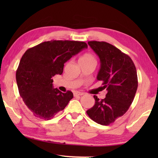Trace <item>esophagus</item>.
I'll list each match as a JSON object with an SVG mask.
<instances>
[{
	"instance_id": "1",
	"label": "esophagus",
	"mask_w": 158,
	"mask_h": 158,
	"mask_svg": "<svg viewBox=\"0 0 158 158\" xmlns=\"http://www.w3.org/2000/svg\"><path fill=\"white\" fill-rule=\"evenodd\" d=\"M83 95H84V93L79 92V91H76L74 93V96H83Z\"/></svg>"
}]
</instances>
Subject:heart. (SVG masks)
Segmentation results:
<instances>
[{
    "instance_id": "b5f03b06",
    "label": "heart",
    "mask_w": 158,
    "mask_h": 158,
    "mask_svg": "<svg viewBox=\"0 0 158 158\" xmlns=\"http://www.w3.org/2000/svg\"><path fill=\"white\" fill-rule=\"evenodd\" d=\"M96 62V59L94 56L90 53H85L80 58L79 62Z\"/></svg>"
}]
</instances>
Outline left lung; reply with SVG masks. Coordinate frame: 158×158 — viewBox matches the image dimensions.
<instances>
[{"instance_id":"8db88e82","label":"left lung","mask_w":158,"mask_h":158,"mask_svg":"<svg viewBox=\"0 0 158 158\" xmlns=\"http://www.w3.org/2000/svg\"><path fill=\"white\" fill-rule=\"evenodd\" d=\"M100 58L97 80L107 90L104 99L94 96L95 105L86 113L95 122L109 125L128 111L138 86L137 70L132 60L114 45L106 42H88Z\"/></svg>"}]
</instances>
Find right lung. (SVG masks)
<instances>
[{
	"label": "right lung",
	"mask_w": 158,
	"mask_h": 158,
	"mask_svg": "<svg viewBox=\"0 0 158 158\" xmlns=\"http://www.w3.org/2000/svg\"><path fill=\"white\" fill-rule=\"evenodd\" d=\"M87 47L84 42L52 40L25 52L17 68L16 79L20 96L34 116L49 120L66 107L73 94L54 88L52 77L62 75L64 64Z\"/></svg>",
	"instance_id": "right-lung-1"
}]
</instances>
